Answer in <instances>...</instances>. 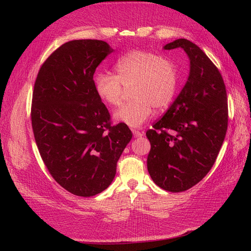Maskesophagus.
I'll use <instances>...</instances> for the list:
<instances>
[{
    "label": "esophagus",
    "instance_id": "esophagus-1",
    "mask_svg": "<svg viewBox=\"0 0 251 251\" xmlns=\"http://www.w3.org/2000/svg\"><path fill=\"white\" fill-rule=\"evenodd\" d=\"M133 135H134V137H136V138H139V137H142V136H143V133H141V132H139V131L133 130Z\"/></svg>",
    "mask_w": 251,
    "mask_h": 251
}]
</instances>
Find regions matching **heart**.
Here are the masks:
<instances>
[{
    "instance_id": "1",
    "label": "heart",
    "mask_w": 251,
    "mask_h": 251,
    "mask_svg": "<svg viewBox=\"0 0 251 251\" xmlns=\"http://www.w3.org/2000/svg\"><path fill=\"white\" fill-rule=\"evenodd\" d=\"M116 75L97 72L93 77L96 94L110 107L123 100L124 87L133 84L134 100L114 113L117 123L139 127L151 116L153 107L163 109L171 103L177 90L178 76L173 64L153 52L134 50L120 57Z\"/></svg>"
}]
</instances>
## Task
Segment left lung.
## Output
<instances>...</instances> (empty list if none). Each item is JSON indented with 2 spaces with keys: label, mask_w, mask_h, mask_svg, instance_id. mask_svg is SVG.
Listing matches in <instances>:
<instances>
[{
  "label": "left lung",
  "mask_w": 251,
  "mask_h": 251,
  "mask_svg": "<svg viewBox=\"0 0 251 251\" xmlns=\"http://www.w3.org/2000/svg\"><path fill=\"white\" fill-rule=\"evenodd\" d=\"M183 49L189 59L184 87L169 110L147 132L148 171L164 191L184 192L214 165L228 121L226 89L218 68L196 44L179 39L164 50Z\"/></svg>",
  "instance_id": "left-lung-1"
}]
</instances>
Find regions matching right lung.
Segmentation results:
<instances>
[{
  "instance_id": "right-lung-1",
  "label": "right lung",
  "mask_w": 251,
  "mask_h": 251,
  "mask_svg": "<svg viewBox=\"0 0 251 251\" xmlns=\"http://www.w3.org/2000/svg\"><path fill=\"white\" fill-rule=\"evenodd\" d=\"M113 51L103 41L67 42L43 64L34 83L31 121L41 157L57 183L80 197L109 187L133 136L125 124L111 126L94 88L96 68Z\"/></svg>"
}]
</instances>
